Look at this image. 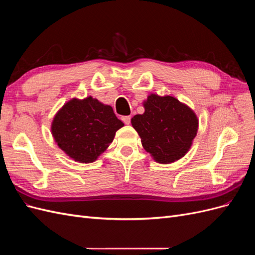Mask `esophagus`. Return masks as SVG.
Returning <instances> with one entry per match:
<instances>
[{"mask_svg": "<svg viewBox=\"0 0 255 255\" xmlns=\"http://www.w3.org/2000/svg\"><path fill=\"white\" fill-rule=\"evenodd\" d=\"M122 121L126 123V125H129L130 123V116H125V117H122Z\"/></svg>", "mask_w": 255, "mask_h": 255, "instance_id": "esophagus-1", "label": "esophagus"}]
</instances>
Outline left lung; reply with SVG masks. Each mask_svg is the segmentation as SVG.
<instances>
[{
	"instance_id": "1",
	"label": "left lung",
	"mask_w": 255,
	"mask_h": 255,
	"mask_svg": "<svg viewBox=\"0 0 255 255\" xmlns=\"http://www.w3.org/2000/svg\"><path fill=\"white\" fill-rule=\"evenodd\" d=\"M144 113L130 119L143 149L158 164H171L185 156L199 128L196 113L172 96L150 94Z\"/></svg>"
}]
</instances>
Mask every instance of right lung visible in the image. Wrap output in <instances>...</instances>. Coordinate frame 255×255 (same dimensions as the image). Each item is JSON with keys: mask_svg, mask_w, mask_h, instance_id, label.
I'll use <instances>...</instances> for the list:
<instances>
[{"mask_svg": "<svg viewBox=\"0 0 255 255\" xmlns=\"http://www.w3.org/2000/svg\"><path fill=\"white\" fill-rule=\"evenodd\" d=\"M123 126L111 105L89 96L72 98L61 106L53 118L51 133L67 156L89 164L106 151Z\"/></svg>", "mask_w": 255, "mask_h": 255, "instance_id": "1", "label": "right lung"}]
</instances>
